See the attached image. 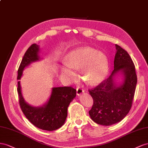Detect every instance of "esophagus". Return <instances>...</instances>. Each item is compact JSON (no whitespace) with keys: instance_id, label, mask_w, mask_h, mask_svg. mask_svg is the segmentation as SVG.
<instances>
[{"instance_id":"obj_1","label":"esophagus","mask_w":148,"mask_h":148,"mask_svg":"<svg viewBox=\"0 0 148 148\" xmlns=\"http://www.w3.org/2000/svg\"><path fill=\"white\" fill-rule=\"evenodd\" d=\"M84 92V90L81 87H78L76 89V94L77 96H80Z\"/></svg>"}]
</instances>
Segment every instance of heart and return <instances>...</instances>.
Here are the masks:
<instances>
[{
  "label": "heart",
  "mask_w": 148,
  "mask_h": 148,
  "mask_svg": "<svg viewBox=\"0 0 148 148\" xmlns=\"http://www.w3.org/2000/svg\"><path fill=\"white\" fill-rule=\"evenodd\" d=\"M81 68L84 81L89 85H97L107 77L108 60L104 53L94 48L74 49L67 55L66 64L61 67V72L67 79L73 81L77 75L75 70Z\"/></svg>",
  "instance_id": "1"
}]
</instances>
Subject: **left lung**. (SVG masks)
Here are the masks:
<instances>
[{"instance_id": "8db88e82", "label": "left lung", "mask_w": 148, "mask_h": 148, "mask_svg": "<svg viewBox=\"0 0 148 148\" xmlns=\"http://www.w3.org/2000/svg\"><path fill=\"white\" fill-rule=\"evenodd\" d=\"M114 69L110 75L94 89L89 91L94 103L88 112L96 123L110 126L121 121L132 107L137 76L134 63L127 51L115 45ZM123 77L121 83L115 80L116 75Z\"/></svg>"}]
</instances>
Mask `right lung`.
Returning a JSON list of instances; mask_svg holds the SVG:
<instances>
[{"instance_id": "add662e5", "label": "right lung", "mask_w": 148, "mask_h": 148, "mask_svg": "<svg viewBox=\"0 0 148 148\" xmlns=\"http://www.w3.org/2000/svg\"><path fill=\"white\" fill-rule=\"evenodd\" d=\"M39 45L33 44L25 52L18 70L19 103L27 119L36 127L46 131H54L64 124L67 116V108L76 96V90L71 87H53L49 99L40 107H34L25 100L20 86V80L24 69L32 62L41 58Z\"/></svg>"}]
</instances>
